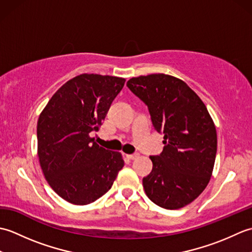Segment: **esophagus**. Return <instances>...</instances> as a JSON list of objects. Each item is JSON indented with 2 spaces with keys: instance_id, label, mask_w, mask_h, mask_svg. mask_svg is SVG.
I'll list each match as a JSON object with an SVG mask.
<instances>
[{
  "instance_id": "34e87169",
  "label": "esophagus",
  "mask_w": 252,
  "mask_h": 252,
  "mask_svg": "<svg viewBox=\"0 0 252 252\" xmlns=\"http://www.w3.org/2000/svg\"><path fill=\"white\" fill-rule=\"evenodd\" d=\"M138 156H140V155H138L137 153L136 154H132V155H127V158L129 159H131V160H133V159H136V158H138Z\"/></svg>"
}]
</instances>
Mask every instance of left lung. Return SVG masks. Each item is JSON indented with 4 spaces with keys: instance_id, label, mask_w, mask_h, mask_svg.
<instances>
[{
    "instance_id": "left-lung-1",
    "label": "left lung",
    "mask_w": 252,
    "mask_h": 252,
    "mask_svg": "<svg viewBox=\"0 0 252 252\" xmlns=\"http://www.w3.org/2000/svg\"><path fill=\"white\" fill-rule=\"evenodd\" d=\"M126 87L147 106L163 151L151 156L153 170L143 179L157 206L174 210L199 196L210 181L217 155V130L207 107L182 80L163 73L132 78Z\"/></svg>"
}]
</instances>
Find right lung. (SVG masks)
I'll use <instances>...</instances> for the list:
<instances>
[{
    "mask_svg": "<svg viewBox=\"0 0 252 252\" xmlns=\"http://www.w3.org/2000/svg\"><path fill=\"white\" fill-rule=\"evenodd\" d=\"M126 80L80 74L52 96L36 126L37 156L46 181L73 205H89L108 191L125 165L121 155L90 136L98 131Z\"/></svg>",
    "mask_w": 252,
    "mask_h": 252,
    "instance_id": "add662e5",
    "label": "right lung"
}]
</instances>
